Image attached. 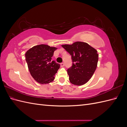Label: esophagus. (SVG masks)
Segmentation results:
<instances>
[{
    "instance_id": "obj_1",
    "label": "esophagus",
    "mask_w": 127,
    "mask_h": 127,
    "mask_svg": "<svg viewBox=\"0 0 127 127\" xmlns=\"http://www.w3.org/2000/svg\"><path fill=\"white\" fill-rule=\"evenodd\" d=\"M61 67H64V63H61Z\"/></svg>"
}]
</instances>
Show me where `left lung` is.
I'll return each mask as SVG.
<instances>
[{"mask_svg":"<svg viewBox=\"0 0 127 127\" xmlns=\"http://www.w3.org/2000/svg\"><path fill=\"white\" fill-rule=\"evenodd\" d=\"M61 46L71 56L72 66L67 69L70 83L76 85H84L91 78L96 69L97 51L82 42Z\"/></svg>","mask_w":127,"mask_h":127,"instance_id":"8db88e82","label":"left lung"}]
</instances>
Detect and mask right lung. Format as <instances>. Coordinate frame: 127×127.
I'll use <instances>...</instances> for the list:
<instances>
[{
    "instance_id": "add662e5",
    "label": "right lung",
    "mask_w": 127,
    "mask_h": 127,
    "mask_svg": "<svg viewBox=\"0 0 127 127\" xmlns=\"http://www.w3.org/2000/svg\"><path fill=\"white\" fill-rule=\"evenodd\" d=\"M57 49L45 44L34 46L25 53L26 61L33 78L40 84H49L55 79L60 64L52 60Z\"/></svg>"
}]
</instances>
